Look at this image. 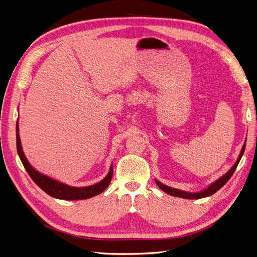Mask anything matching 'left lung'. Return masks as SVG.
<instances>
[{
    "instance_id": "obj_1",
    "label": "left lung",
    "mask_w": 257,
    "mask_h": 257,
    "mask_svg": "<svg viewBox=\"0 0 257 257\" xmlns=\"http://www.w3.org/2000/svg\"><path fill=\"white\" fill-rule=\"evenodd\" d=\"M244 149H245V144H244L243 147H242V150H241L240 155H239V158H238L237 162L235 163V165L232 166V167L228 170V172H227L226 174H225L222 178H220L219 180H216L214 183H212L211 185H210L208 189H206V190H204V191H201V192H198V193H188V192H183V191L177 190V189L169 188V186L162 184V183L159 182L158 180L155 181V182H157L158 186H159V188H160L162 191H164L165 193L169 194V195H172V196H177V197H181V198H188V199H198V198H203V197L210 196V195H212V194H214L215 192L219 191V190L222 188V186L229 180L230 177L232 176V174L235 173V170H236V168H237V166H238V164H239V162H240L241 158H242Z\"/></svg>"
}]
</instances>
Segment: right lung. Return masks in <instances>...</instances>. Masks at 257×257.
<instances>
[{"instance_id":"add662e5","label":"right lung","mask_w":257,"mask_h":257,"mask_svg":"<svg viewBox=\"0 0 257 257\" xmlns=\"http://www.w3.org/2000/svg\"><path fill=\"white\" fill-rule=\"evenodd\" d=\"M16 138H17V151L19 154V158L22 162L23 166H25L26 170L28 172L29 176L44 192H46L48 195L54 198L65 199V200L87 199L95 195H98V194L105 191L111 181V178L113 175L112 166L110 167L109 173H108V175L103 179L102 181L94 185L85 186V188H74V186H69L64 183L53 180V179L36 172V170L29 164L28 160L25 157V153L22 151L20 137H19L18 122H17V128H16Z\"/></svg>"}]
</instances>
